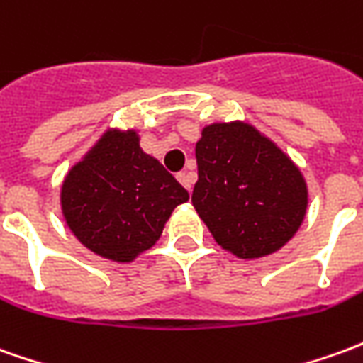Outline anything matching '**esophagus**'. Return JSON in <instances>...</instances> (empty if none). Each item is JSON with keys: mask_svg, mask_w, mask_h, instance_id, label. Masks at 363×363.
<instances>
[{"mask_svg": "<svg viewBox=\"0 0 363 363\" xmlns=\"http://www.w3.org/2000/svg\"><path fill=\"white\" fill-rule=\"evenodd\" d=\"M177 179H179V182H181L182 186H184V189L190 192L192 184H194V174H192V173H179V174H177Z\"/></svg>", "mask_w": 363, "mask_h": 363, "instance_id": "obj_1", "label": "esophagus"}]
</instances>
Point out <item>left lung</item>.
Instances as JSON below:
<instances>
[{
    "label": "left lung",
    "mask_w": 363,
    "mask_h": 363,
    "mask_svg": "<svg viewBox=\"0 0 363 363\" xmlns=\"http://www.w3.org/2000/svg\"><path fill=\"white\" fill-rule=\"evenodd\" d=\"M192 206L218 245L240 259L281 250L306 216L305 177L259 129L245 121L210 123L196 143Z\"/></svg>",
    "instance_id": "left-lung-1"
}]
</instances>
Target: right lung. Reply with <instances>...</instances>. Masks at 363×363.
Here are the masks:
<instances>
[{
    "label": "right lung",
    "instance_id": "add662e5",
    "mask_svg": "<svg viewBox=\"0 0 363 363\" xmlns=\"http://www.w3.org/2000/svg\"><path fill=\"white\" fill-rule=\"evenodd\" d=\"M189 192L139 147L135 129H108L68 171L60 208L76 240L100 257L129 263L153 247Z\"/></svg>",
    "mask_w": 363,
    "mask_h": 363
}]
</instances>
